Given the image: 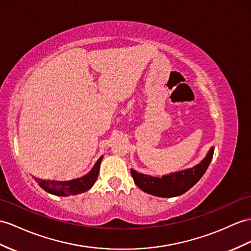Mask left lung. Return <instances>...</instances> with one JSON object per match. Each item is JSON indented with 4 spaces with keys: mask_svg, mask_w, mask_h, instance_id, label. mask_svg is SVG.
<instances>
[{
    "mask_svg": "<svg viewBox=\"0 0 251 251\" xmlns=\"http://www.w3.org/2000/svg\"><path fill=\"white\" fill-rule=\"evenodd\" d=\"M213 153L214 148L212 147L200 164L196 165L193 168L163 176L162 178L138 174L133 169H131V175L135 184L142 191L150 195L163 198L180 196V195L184 194L189 188L196 184L201 179V176L204 175L212 161Z\"/></svg>",
    "mask_w": 251,
    "mask_h": 251,
    "instance_id": "obj_1",
    "label": "left lung"
}]
</instances>
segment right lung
Segmentation results:
<instances>
[{
    "instance_id": "add662e5",
    "label": "right lung",
    "mask_w": 251,
    "mask_h": 251,
    "mask_svg": "<svg viewBox=\"0 0 251 251\" xmlns=\"http://www.w3.org/2000/svg\"><path fill=\"white\" fill-rule=\"evenodd\" d=\"M103 156H101L95 164V166L90 172L85 175L82 178H77L70 181H53V180H41L35 178L39 186L45 189L46 192L50 193L55 196H71V195H77L87 192L93 187L95 182L99 175L100 164Z\"/></svg>"
}]
</instances>
